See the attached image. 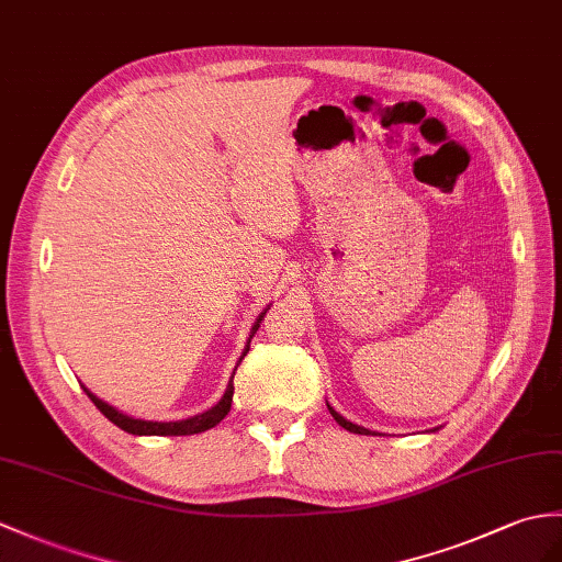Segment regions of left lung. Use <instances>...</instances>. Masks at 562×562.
I'll use <instances>...</instances> for the list:
<instances>
[{
    "instance_id": "1",
    "label": "left lung",
    "mask_w": 562,
    "mask_h": 562,
    "mask_svg": "<svg viewBox=\"0 0 562 562\" xmlns=\"http://www.w3.org/2000/svg\"><path fill=\"white\" fill-rule=\"evenodd\" d=\"M328 409H330V414L335 416V422L337 424H340L342 428H347L349 430V434H361V436H371V430L369 428H363V426H357V424H351V422H347V419H342V416L340 414H337L333 407H330V404H328Z\"/></svg>"
}]
</instances>
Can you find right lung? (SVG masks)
I'll use <instances>...</instances> for the list:
<instances>
[{
  "label": "right lung",
  "mask_w": 562,
  "mask_h": 562,
  "mask_svg": "<svg viewBox=\"0 0 562 562\" xmlns=\"http://www.w3.org/2000/svg\"><path fill=\"white\" fill-rule=\"evenodd\" d=\"M260 321H263V316H260V318L254 323L251 337H254L256 330L260 328ZM251 337H249V342H246V349H244L241 359H244L246 355H249ZM241 359H239V361H241ZM237 367H239V363H237ZM83 390H86V395H88L90 400H93L95 407H98L104 416H108V419H110L114 426H120L122 430H126V434H134V436H193V434H203V430L213 428V426H217L222 419H225L229 407H232L234 375H232V381H229V385H227V390H225V395H222V400L215 404L213 409H207V412H203V414H195V416H191V419H184V422H165V424H162V422L132 419V416L116 412L114 407H110L108 402H102L100 397H95L93 393H90L88 387H83Z\"/></svg>",
  "instance_id": "1"
}]
</instances>
